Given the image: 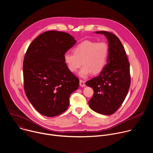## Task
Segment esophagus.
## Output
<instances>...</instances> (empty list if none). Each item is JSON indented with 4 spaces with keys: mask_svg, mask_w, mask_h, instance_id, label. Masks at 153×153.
<instances>
[{
    "mask_svg": "<svg viewBox=\"0 0 153 153\" xmlns=\"http://www.w3.org/2000/svg\"><path fill=\"white\" fill-rule=\"evenodd\" d=\"M80 86H81V87H84V86H85V82L83 81V80H80Z\"/></svg>",
    "mask_w": 153,
    "mask_h": 153,
    "instance_id": "34e87169",
    "label": "esophagus"
}]
</instances>
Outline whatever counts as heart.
<instances>
[{
    "instance_id": "obj_1",
    "label": "heart",
    "mask_w": 153,
    "mask_h": 153,
    "mask_svg": "<svg viewBox=\"0 0 153 153\" xmlns=\"http://www.w3.org/2000/svg\"><path fill=\"white\" fill-rule=\"evenodd\" d=\"M109 56V48L105 42H96L84 40L73 49V53H67L64 60L70 71L76 73L82 66L79 73L81 77L86 78L91 73H100L105 67Z\"/></svg>"
}]
</instances>
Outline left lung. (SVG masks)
<instances>
[{
  "label": "left lung",
  "mask_w": 153,
  "mask_h": 153,
  "mask_svg": "<svg viewBox=\"0 0 153 153\" xmlns=\"http://www.w3.org/2000/svg\"><path fill=\"white\" fill-rule=\"evenodd\" d=\"M95 33L106 37L109 56L100 74L86 82L94 92L88 103L93 111L110 115L120 108L128 92L131 83L129 62L123 46L114 34L105 31Z\"/></svg>",
  "instance_id": "left-lung-1"
}]
</instances>
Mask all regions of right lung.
<instances>
[{"label": "right lung", "instance_id": "add662e5", "mask_svg": "<svg viewBox=\"0 0 153 153\" xmlns=\"http://www.w3.org/2000/svg\"><path fill=\"white\" fill-rule=\"evenodd\" d=\"M76 43L67 33L48 31L37 36L25 53L24 90L29 101L41 114L58 116L67 110L70 96L79 80L69 71L64 55Z\"/></svg>", "mask_w": 153, "mask_h": 153}]
</instances>
